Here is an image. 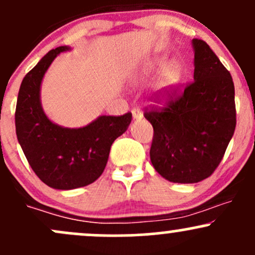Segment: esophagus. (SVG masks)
Returning a JSON list of instances; mask_svg holds the SVG:
<instances>
[{
	"label": "esophagus",
	"mask_w": 255,
	"mask_h": 255,
	"mask_svg": "<svg viewBox=\"0 0 255 255\" xmlns=\"http://www.w3.org/2000/svg\"><path fill=\"white\" fill-rule=\"evenodd\" d=\"M132 115H133V119H135V120H139L143 117V112H141L140 109H138V107H133Z\"/></svg>",
	"instance_id": "1"
}]
</instances>
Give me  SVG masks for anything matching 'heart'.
<instances>
[{"label":"heart","instance_id":"1","mask_svg":"<svg viewBox=\"0 0 255 255\" xmlns=\"http://www.w3.org/2000/svg\"><path fill=\"white\" fill-rule=\"evenodd\" d=\"M161 66H163V61H157V63H155V67L157 68H160ZM179 77H181V67L178 66V63H167L161 74V85L163 88L172 87L178 82Z\"/></svg>","mask_w":255,"mask_h":255}]
</instances>
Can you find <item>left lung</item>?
<instances>
[{
  "mask_svg": "<svg viewBox=\"0 0 255 255\" xmlns=\"http://www.w3.org/2000/svg\"><path fill=\"white\" fill-rule=\"evenodd\" d=\"M194 80L155 96L146 107L154 128L150 160L170 182L197 183L213 175L236 128L235 85L230 72L205 41L193 39Z\"/></svg>",
  "mask_w": 255,
  "mask_h": 255,
  "instance_id": "left-lung-1",
  "label": "left lung"
}]
</instances>
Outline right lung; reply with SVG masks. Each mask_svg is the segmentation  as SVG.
Instances as JSON below:
<instances>
[{
  "label": "right lung",
  "instance_id": "1",
  "mask_svg": "<svg viewBox=\"0 0 255 255\" xmlns=\"http://www.w3.org/2000/svg\"><path fill=\"white\" fill-rule=\"evenodd\" d=\"M51 50L21 82L15 107V133L35 175L55 189L79 188L101 176L115 139L127 130L132 114L100 116L82 128H64L47 119L40 103L45 72L58 53Z\"/></svg>",
  "mask_w": 255,
  "mask_h": 255
}]
</instances>
